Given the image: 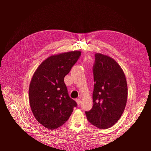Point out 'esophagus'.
Wrapping results in <instances>:
<instances>
[{
	"mask_svg": "<svg viewBox=\"0 0 151 151\" xmlns=\"http://www.w3.org/2000/svg\"><path fill=\"white\" fill-rule=\"evenodd\" d=\"M76 102H77V104H81V99H76Z\"/></svg>",
	"mask_w": 151,
	"mask_h": 151,
	"instance_id": "34e87169",
	"label": "esophagus"
}]
</instances>
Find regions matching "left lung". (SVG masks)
Returning a JSON list of instances; mask_svg holds the SVG:
<instances>
[{"label":"left lung","mask_w":151,"mask_h":151,"mask_svg":"<svg viewBox=\"0 0 151 151\" xmlns=\"http://www.w3.org/2000/svg\"><path fill=\"white\" fill-rule=\"evenodd\" d=\"M94 56L93 106L85 113L90 123L106 129L115 125L124 111L127 84L124 72L115 60L101 53Z\"/></svg>","instance_id":"8db88e82"}]
</instances>
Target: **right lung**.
Masks as SVG:
<instances>
[{"label":"right lung","mask_w":151,"mask_h":151,"mask_svg":"<svg viewBox=\"0 0 151 151\" xmlns=\"http://www.w3.org/2000/svg\"><path fill=\"white\" fill-rule=\"evenodd\" d=\"M79 51L51 56L35 71L29 89L31 111L37 121L50 130L55 129L68 120L77 106L70 98L64 77L78 60Z\"/></svg>","instance_id":"add662e5"}]
</instances>
